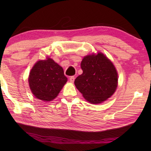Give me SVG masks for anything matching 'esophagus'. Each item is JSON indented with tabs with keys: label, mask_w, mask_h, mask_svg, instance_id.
Here are the masks:
<instances>
[{
	"label": "esophagus",
	"mask_w": 151,
	"mask_h": 151,
	"mask_svg": "<svg viewBox=\"0 0 151 151\" xmlns=\"http://www.w3.org/2000/svg\"><path fill=\"white\" fill-rule=\"evenodd\" d=\"M69 80L71 82H73L74 80H75V77H74V76H71V77L69 78Z\"/></svg>",
	"instance_id": "obj_1"
}]
</instances>
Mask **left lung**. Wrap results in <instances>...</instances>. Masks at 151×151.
<instances>
[{
  "instance_id": "left-lung-1",
  "label": "left lung",
  "mask_w": 151,
  "mask_h": 151,
  "mask_svg": "<svg viewBox=\"0 0 151 151\" xmlns=\"http://www.w3.org/2000/svg\"><path fill=\"white\" fill-rule=\"evenodd\" d=\"M82 73L75 85L86 100L100 104L112 96L117 86V73L113 63L102 53L86 55L81 63Z\"/></svg>"
}]
</instances>
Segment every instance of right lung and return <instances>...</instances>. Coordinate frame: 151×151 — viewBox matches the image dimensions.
I'll return each instance as SVG.
<instances>
[{"label": "right lung", "mask_w": 151, "mask_h": 151, "mask_svg": "<svg viewBox=\"0 0 151 151\" xmlns=\"http://www.w3.org/2000/svg\"><path fill=\"white\" fill-rule=\"evenodd\" d=\"M67 81L63 67L51 58L37 62L29 77L33 94L43 101H51L56 98Z\"/></svg>", "instance_id": "right-lung-1"}]
</instances>
